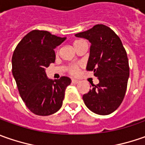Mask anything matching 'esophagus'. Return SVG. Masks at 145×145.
<instances>
[{"instance_id": "34e87169", "label": "esophagus", "mask_w": 145, "mask_h": 145, "mask_svg": "<svg viewBox=\"0 0 145 145\" xmlns=\"http://www.w3.org/2000/svg\"><path fill=\"white\" fill-rule=\"evenodd\" d=\"M79 82H80V81H78V80H76V79H72V84H78Z\"/></svg>"}]
</instances>
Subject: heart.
Here are the masks:
<instances>
[{
    "label": "heart",
    "mask_w": 145,
    "mask_h": 145,
    "mask_svg": "<svg viewBox=\"0 0 145 145\" xmlns=\"http://www.w3.org/2000/svg\"><path fill=\"white\" fill-rule=\"evenodd\" d=\"M81 41V40H76V41H75L74 43H73V46L76 45V43L80 42ZM79 69H80L79 65H70L69 67L68 68V71H69V72L71 75H76L78 73V72H79Z\"/></svg>",
    "instance_id": "1"
}]
</instances>
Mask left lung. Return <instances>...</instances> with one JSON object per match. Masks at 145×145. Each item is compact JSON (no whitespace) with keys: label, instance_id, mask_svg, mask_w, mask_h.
Segmentation results:
<instances>
[{"label":"left lung","instance_id":"obj_1","mask_svg":"<svg viewBox=\"0 0 145 145\" xmlns=\"http://www.w3.org/2000/svg\"><path fill=\"white\" fill-rule=\"evenodd\" d=\"M75 36L91 43L86 70L93 71L99 81L83 95V101L95 114H111L123 100L129 77L128 59L123 43L114 31L103 24Z\"/></svg>","mask_w":145,"mask_h":145}]
</instances>
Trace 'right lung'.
Masks as SVG:
<instances>
[{
    "label": "right lung",
    "mask_w": 145,
    "mask_h": 145,
    "mask_svg": "<svg viewBox=\"0 0 145 145\" xmlns=\"http://www.w3.org/2000/svg\"><path fill=\"white\" fill-rule=\"evenodd\" d=\"M66 39L46 31L28 33L20 41L12 57V72L20 96L27 108L37 115L47 116L62 106L64 93L71 79L52 80L45 69L54 63V49Z\"/></svg>",
    "instance_id": "1"
}]
</instances>
